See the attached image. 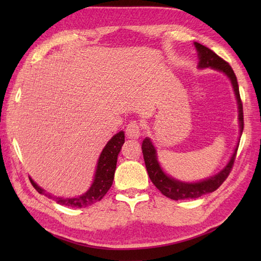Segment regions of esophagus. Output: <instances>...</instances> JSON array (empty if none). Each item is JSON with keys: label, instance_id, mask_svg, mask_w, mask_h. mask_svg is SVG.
<instances>
[{"label": "esophagus", "instance_id": "esophagus-1", "mask_svg": "<svg viewBox=\"0 0 261 261\" xmlns=\"http://www.w3.org/2000/svg\"><path fill=\"white\" fill-rule=\"evenodd\" d=\"M125 135L130 139H138L141 136V126L136 121L130 122L129 124L126 125L125 129Z\"/></svg>", "mask_w": 261, "mask_h": 261}]
</instances>
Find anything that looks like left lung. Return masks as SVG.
Wrapping results in <instances>:
<instances>
[{
	"mask_svg": "<svg viewBox=\"0 0 261 261\" xmlns=\"http://www.w3.org/2000/svg\"><path fill=\"white\" fill-rule=\"evenodd\" d=\"M194 45L196 47V50L198 54L199 63L198 68H213L219 71H222L226 76L229 77L231 81L232 87L237 97L238 102V109H239V124H240V136L242 135L243 131V109H242V102L240 98L239 93V85H238V81L233 69L231 68V66L225 62L224 59L219 57L214 51L211 50L207 47H205L201 43L194 42ZM238 145L234 149V152L232 154L231 159L229 160L228 165L225 167L214 176H211L206 179H203L197 182H185L177 180L173 177L166 175L164 173L163 168L160 167V165L157 160V152L154 149L152 142L149 138H146L142 142V153L143 159H145L146 168L148 171V175L150 177L153 185L156 186L158 190L164 194L165 196H167L175 201L178 199H190V198H197L199 196L204 195V194L212 193L215 190L223 184V181L228 178L229 174L231 173V169L233 167L237 151H238Z\"/></svg>",
	"mask_w": 261,
	"mask_h": 261,
	"instance_id": "1",
	"label": "left lung"
}]
</instances>
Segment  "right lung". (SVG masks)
<instances>
[{"instance_id":"right-lung-1","label":"right lung","mask_w":261,"mask_h":261,"mask_svg":"<svg viewBox=\"0 0 261 261\" xmlns=\"http://www.w3.org/2000/svg\"><path fill=\"white\" fill-rule=\"evenodd\" d=\"M124 143V132L120 131L119 134L112 137L107 146L104 147L103 151L101 152V156L98 158L95 176H94V181L92 186L90 187L85 194L73 198H64V197H57L53 196L50 194L45 192L41 187H39L35 181L30 178L32 186L36 188L38 193L43 194V195L48 196L49 198H53L58 204L65 205V206L70 207H86L90 205L96 203L104 197L105 194L108 193L110 187L112 186V182L114 179V173L116 168V160H118V154L121 150L122 146Z\"/></svg>"}]
</instances>
